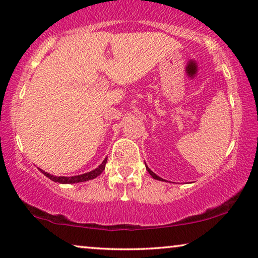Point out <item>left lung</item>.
Listing matches in <instances>:
<instances>
[{
	"label": "left lung",
	"mask_w": 258,
	"mask_h": 258,
	"mask_svg": "<svg viewBox=\"0 0 258 258\" xmlns=\"http://www.w3.org/2000/svg\"><path fill=\"white\" fill-rule=\"evenodd\" d=\"M146 168H147V170H148V172H149V174H150L151 176H153V178H155V179H158V181H163V179H162L161 177H158V176H157L156 174H155V172H153V171H151V170H150V169L147 167V165H146Z\"/></svg>",
	"instance_id": "obj_1"
}]
</instances>
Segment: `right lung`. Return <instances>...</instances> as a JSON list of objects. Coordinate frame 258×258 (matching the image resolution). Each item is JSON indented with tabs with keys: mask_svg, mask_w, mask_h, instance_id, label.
Here are the masks:
<instances>
[{
	"mask_svg": "<svg viewBox=\"0 0 258 258\" xmlns=\"http://www.w3.org/2000/svg\"><path fill=\"white\" fill-rule=\"evenodd\" d=\"M105 163H107V158H104V161L102 162V164H100V167L95 169V170L87 172V174L72 176V177H64V176H59V177H57V176H52L50 174H48V172L41 170V169H40V170L43 172V174L47 176L48 178H50L51 181H54V182H58V183H80V182H86V181H89V179H93L95 177H97V176L102 174V171L104 170Z\"/></svg>",
	"mask_w": 258,
	"mask_h": 258,
	"instance_id": "obj_1",
	"label": "right lung"
}]
</instances>
